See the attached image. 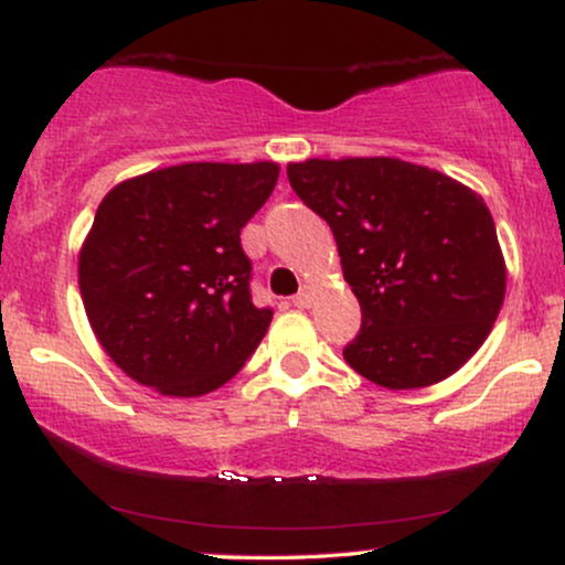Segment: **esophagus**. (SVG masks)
Returning <instances> with one entry per match:
<instances>
[{"label":"esophagus","instance_id":"esophagus-1","mask_svg":"<svg viewBox=\"0 0 565 565\" xmlns=\"http://www.w3.org/2000/svg\"><path fill=\"white\" fill-rule=\"evenodd\" d=\"M311 301H315V294H311V285H303V288L294 296V303L298 306V309H309Z\"/></svg>","mask_w":565,"mask_h":565}]
</instances>
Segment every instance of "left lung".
<instances>
[{"label":"left lung","mask_w":565,"mask_h":565,"mask_svg":"<svg viewBox=\"0 0 565 565\" xmlns=\"http://www.w3.org/2000/svg\"><path fill=\"white\" fill-rule=\"evenodd\" d=\"M288 180L335 235L361 306V332L343 356L361 377L427 387L475 356L505 298V259L482 196L395 157L290 162Z\"/></svg>","instance_id":"obj_1"}]
</instances>
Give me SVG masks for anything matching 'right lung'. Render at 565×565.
Instances as JSON below:
<instances>
[{"instance_id": "add662e5", "label": "right lung", "mask_w": 565, "mask_h": 565, "mask_svg": "<svg viewBox=\"0 0 565 565\" xmlns=\"http://www.w3.org/2000/svg\"><path fill=\"white\" fill-rule=\"evenodd\" d=\"M275 162H188L122 180L78 256L86 315L109 359L172 398L225 385L262 343L241 230L275 191Z\"/></svg>"}]
</instances>
